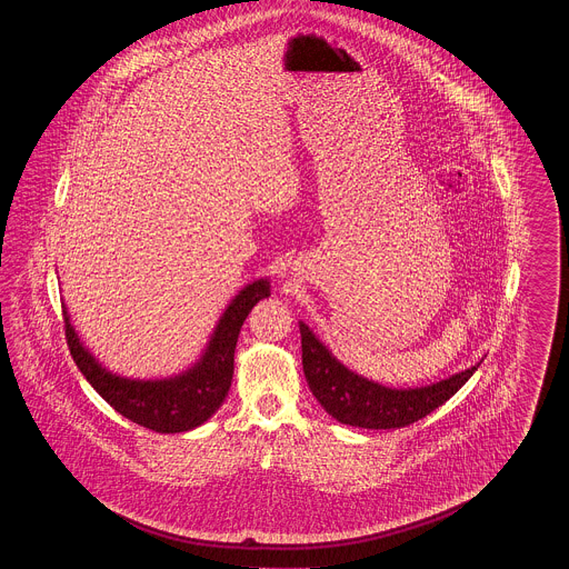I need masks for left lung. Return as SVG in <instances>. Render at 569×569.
Listing matches in <instances>:
<instances>
[{"label":"left lung","instance_id":"8db88e82","mask_svg":"<svg viewBox=\"0 0 569 569\" xmlns=\"http://www.w3.org/2000/svg\"><path fill=\"white\" fill-rule=\"evenodd\" d=\"M298 328L302 371L313 397L335 420L360 429H403L413 425L455 397L482 362L427 386L395 388L346 367L302 320Z\"/></svg>","mask_w":569,"mask_h":569}]
</instances>
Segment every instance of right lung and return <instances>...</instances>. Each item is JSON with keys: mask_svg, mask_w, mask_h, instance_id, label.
<instances>
[{"mask_svg": "<svg viewBox=\"0 0 569 569\" xmlns=\"http://www.w3.org/2000/svg\"><path fill=\"white\" fill-rule=\"evenodd\" d=\"M271 297V279L260 277L232 298L217 320L196 362L168 378H123L109 371L84 346L63 305L68 348L84 379L114 411L156 433H183L204 425L228 397L234 376V350L253 305Z\"/></svg>", "mask_w": 569, "mask_h": 569, "instance_id": "obj_1", "label": "right lung"}]
</instances>
